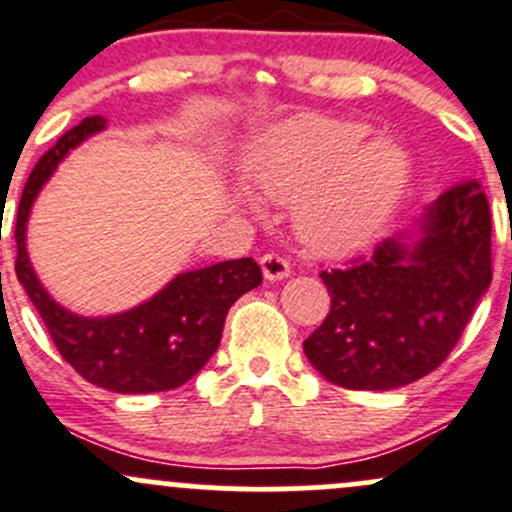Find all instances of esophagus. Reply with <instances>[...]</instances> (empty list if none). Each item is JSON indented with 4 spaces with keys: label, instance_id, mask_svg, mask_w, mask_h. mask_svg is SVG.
<instances>
[{
    "label": "esophagus",
    "instance_id": "obj_1",
    "mask_svg": "<svg viewBox=\"0 0 512 512\" xmlns=\"http://www.w3.org/2000/svg\"><path fill=\"white\" fill-rule=\"evenodd\" d=\"M260 265H262V272H265V279H270V282H279V279L289 277V272H292L289 262L284 260V257L274 255V252L262 255Z\"/></svg>",
    "mask_w": 512,
    "mask_h": 512
}]
</instances>
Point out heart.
Segmentation results:
<instances>
[{
  "label": "heart",
  "instance_id": "heart-1",
  "mask_svg": "<svg viewBox=\"0 0 512 512\" xmlns=\"http://www.w3.org/2000/svg\"><path fill=\"white\" fill-rule=\"evenodd\" d=\"M360 122L299 115L257 144L250 176L272 203H297L299 238L321 255L370 245L400 208L412 159L392 139L363 142Z\"/></svg>",
  "mask_w": 512,
  "mask_h": 512
}]
</instances>
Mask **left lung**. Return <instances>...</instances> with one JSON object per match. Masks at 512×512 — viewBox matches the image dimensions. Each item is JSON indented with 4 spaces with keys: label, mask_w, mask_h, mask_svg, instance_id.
I'll return each instance as SVG.
<instances>
[{
    "label": "left lung",
    "mask_w": 512,
    "mask_h": 512,
    "mask_svg": "<svg viewBox=\"0 0 512 512\" xmlns=\"http://www.w3.org/2000/svg\"><path fill=\"white\" fill-rule=\"evenodd\" d=\"M331 311L304 353L333 385L395 390L437 370L454 351L493 279L491 208L481 181L446 188L419 238H387L373 257L321 272Z\"/></svg>",
    "instance_id": "obj_1"
}]
</instances>
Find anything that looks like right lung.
Wrapping results in <instances>:
<instances>
[{"label":"right lung","instance_id":"right-lung-1","mask_svg":"<svg viewBox=\"0 0 512 512\" xmlns=\"http://www.w3.org/2000/svg\"><path fill=\"white\" fill-rule=\"evenodd\" d=\"M102 127L105 117H85L43 154L29 174L16 213L14 270L58 353L88 383L122 395L174 390L188 383L218 351L230 306L260 287L262 270L252 257H240L184 272L157 297L105 319L78 316L56 304L26 255V220L58 161Z\"/></svg>","mask_w":512,"mask_h":512}]
</instances>
